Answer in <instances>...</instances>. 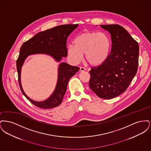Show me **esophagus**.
I'll return each mask as SVG.
<instances>
[{"label": "esophagus", "mask_w": 151, "mask_h": 151, "mask_svg": "<svg viewBox=\"0 0 151 151\" xmlns=\"http://www.w3.org/2000/svg\"><path fill=\"white\" fill-rule=\"evenodd\" d=\"M86 70V69L84 67H80V72H83V71H84Z\"/></svg>", "instance_id": "obj_1"}]
</instances>
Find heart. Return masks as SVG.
Listing matches in <instances>:
<instances>
[{
	"mask_svg": "<svg viewBox=\"0 0 151 151\" xmlns=\"http://www.w3.org/2000/svg\"><path fill=\"white\" fill-rule=\"evenodd\" d=\"M110 46L105 33L86 31L76 37L74 45L68 46L67 54L72 62L78 63L85 54V59L89 65L98 66L107 59Z\"/></svg>",
	"mask_w": 151,
	"mask_h": 151,
	"instance_id": "b5f03b06",
	"label": "heart"
}]
</instances>
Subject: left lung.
Here are the masks:
<instances>
[{"instance_id": "8db88e82", "label": "left lung", "mask_w": 151, "mask_h": 151, "mask_svg": "<svg viewBox=\"0 0 151 151\" xmlns=\"http://www.w3.org/2000/svg\"><path fill=\"white\" fill-rule=\"evenodd\" d=\"M100 26L110 34L111 52L104 63L91 68L89 84L99 97L111 99L123 93L135 76L139 47L122 26L118 24Z\"/></svg>"}]
</instances>
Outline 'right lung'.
<instances>
[{"label":"right lung","mask_w":151,"mask_h":151,"mask_svg":"<svg viewBox=\"0 0 151 151\" xmlns=\"http://www.w3.org/2000/svg\"><path fill=\"white\" fill-rule=\"evenodd\" d=\"M78 27V24L57 26L38 33L22 45L19 56L16 61L19 83L22 94L36 106L47 109L59 106L63 100L69 80L78 72L80 68L65 62L60 63L58 65L57 83L53 93L46 100L38 102L30 99L22 88L21 71L25 60L30 55L43 54L50 55L58 62H60L62 57H67V37Z\"/></svg>","instance_id":"1"}]
</instances>
